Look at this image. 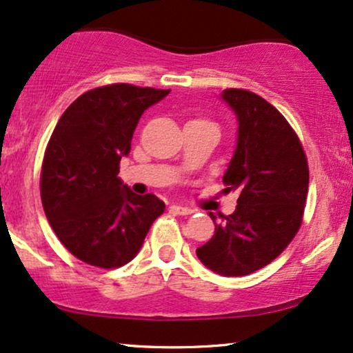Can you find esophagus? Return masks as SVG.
<instances>
[{
    "label": "esophagus",
    "mask_w": 353,
    "mask_h": 353,
    "mask_svg": "<svg viewBox=\"0 0 353 353\" xmlns=\"http://www.w3.org/2000/svg\"><path fill=\"white\" fill-rule=\"evenodd\" d=\"M171 210L174 213H179V215H190L194 210L190 207H185V205H171Z\"/></svg>",
    "instance_id": "obj_1"
}]
</instances>
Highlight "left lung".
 I'll return each mask as SVG.
<instances>
[{"label":"left lung","mask_w":353,"mask_h":353,"mask_svg":"<svg viewBox=\"0 0 353 353\" xmlns=\"http://www.w3.org/2000/svg\"><path fill=\"white\" fill-rule=\"evenodd\" d=\"M220 97L238 120L223 182L239 197L231 215H220L215 234L197 249V257L215 274L243 276L270 264L295 238L310 171L296 133L274 105L244 89H225ZM210 218L220 220L213 213Z\"/></svg>","instance_id":"8db88e82"}]
</instances>
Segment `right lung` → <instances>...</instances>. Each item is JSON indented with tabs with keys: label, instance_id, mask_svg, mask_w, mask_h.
I'll use <instances>...</instances> for the list:
<instances>
[{
	"label": "right lung",
	"instance_id": "right-lung-1",
	"mask_svg": "<svg viewBox=\"0 0 353 353\" xmlns=\"http://www.w3.org/2000/svg\"><path fill=\"white\" fill-rule=\"evenodd\" d=\"M169 89L110 84L84 92L58 120L43 156L40 195L61 244L86 264L112 269L137 256L164 202L117 176L138 120Z\"/></svg>",
	"mask_w": 353,
	"mask_h": 353
}]
</instances>
